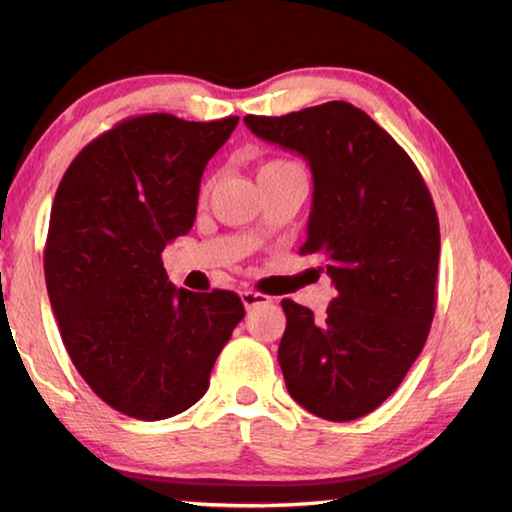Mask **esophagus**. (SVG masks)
Returning a JSON list of instances; mask_svg holds the SVG:
<instances>
[{"label":"esophagus","mask_w":512,"mask_h":512,"mask_svg":"<svg viewBox=\"0 0 512 512\" xmlns=\"http://www.w3.org/2000/svg\"><path fill=\"white\" fill-rule=\"evenodd\" d=\"M241 302H244L246 309H255L259 305H268L271 298L264 296V293H259V291H244L241 293Z\"/></svg>","instance_id":"obj_1"}]
</instances>
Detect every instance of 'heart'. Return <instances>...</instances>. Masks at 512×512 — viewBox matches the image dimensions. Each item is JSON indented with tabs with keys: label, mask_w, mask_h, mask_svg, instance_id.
<instances>
[{
	"label": "heart",
	"mask_w": 512,
	"mask_h": 512,
	"mask_svg": "<svg viewBox=\"0 0 512 512\" xmlns=\"http://www.w3.org/2000/svg\"><path fill=\"white\" fill-rule=\"evenodd\" d=\"M293 167H298L296 162H291V160H268V162H264L262 167H259V178H264V176H268V173H277V171H287V169H293ZM207 192H210V183H205L203 185V189H201V194L205 196Z\"/></svg>",
	"instance_id": "1"
}]
</instances>
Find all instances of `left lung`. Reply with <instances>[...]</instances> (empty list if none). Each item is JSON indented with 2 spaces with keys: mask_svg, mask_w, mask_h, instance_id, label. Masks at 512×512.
Here are the masks:
<instances>
[{
  "mask_svg": "<svg viewBox=\"0 0 512 512\" xmlns=\"http://www.w3.org/2000/svg\"><path fill=\"white\" fill-rule=\"evenodd\" d=\"M244 121L307 158L314 205L300 255H316L336 287L323 320L282 300L284 381L318 418H363L402 384L436 314L440 228L429 187L409 153L348 101Z\"/></svg>",
  "mask_w": 512,
  "mask_h": 512,
  "instance_id": "1",
  "label": "left lung"
}]
</instances>
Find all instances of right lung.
Returning <instances> with one entry per match:
<instances>
[{
  "label": "right lung",
  "instance_id": "add662e5",
  "mask_svg": "<svg viewBox=\"0 0 512 512\" xmlns=\"http://www.w3.org/2000/svg\"><path fill=\"white\" fill-rule=\"evenodd\" d=\"M237 121L128 117L83 146L56 189L45 280L60 336L92 391L131 418L164 420L201 400L246 316L237 293L176 289L162 266Z\"/></svg>",
  "mask_w": 512,
  "mask_h": 512
}]
</instances>
